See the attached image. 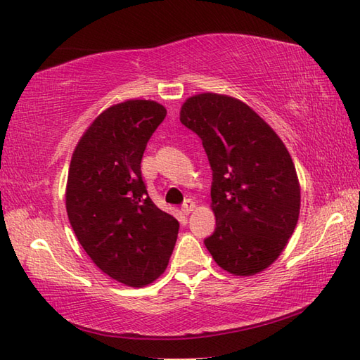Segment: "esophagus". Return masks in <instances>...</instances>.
Segmentation results:
<instances>
[{"instance_id": "1", "label": "esophagus", "mask_w": 360, "mask_h": 360, "mask_svg": "<svg viewBox=\"0 0 360 360\" xmlns=\"http://www.w3.org/2000/svg\"><path fill=\"white\" fill-rule=\"evenodd\" d=\"M195 209H196V204L192 200H187L184 204H182V213H184V215H190Z\"/></svg>"}]
</instances>
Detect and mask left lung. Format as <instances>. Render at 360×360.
Here are the masks:
<instances>
[{
    "label": "left lung",
    "instance_id": "left-lung-1",
    "mask_svg": "<svg viewBox=\"0 0 360 360\" xmlns=\"http://www.w3.org/2000/svg\"><path fill=\"white\" fill-rule=\"evenodd\" d=\"M179 120L201 137L213 172L217 229L205 248L229 274L263 272L288 246L300 215V182L286 145L248 103L227 94L188 97Z\"/></svg>",
    "mask_w": 360,
    "mask_h": 360
}]
</instances>
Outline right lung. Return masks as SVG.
Returning <instances> with one entry per match:
<instances>
[{"label": "right lung", "instance_id": "add662e5", "mask_svg": "<svg viewBox=\"0 0 360 360\" xmlns=\"http://www.w3.org/2000/svg\"><path fill=\"white\" fill-rule=\"evenodd\" d=\"M165 116L155 101L111 105L80 137L68 173L66 212L79 243L103 274L131 288L164 274L178 238V219L151 201L141 173Z\"/></svg>", "mask_w": 360, "mask_h": 360}]
</instances>
